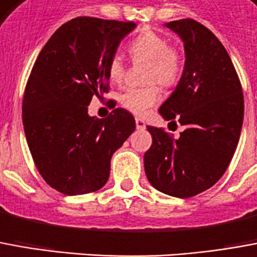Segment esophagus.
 Here are the masks:
<instances>
[{"label":"esophagus","mask_w":257,"mask_h":257,"mask_svg":"<svg viewBox=\"0 0 257 257\" xmlns=\"http://www.w3.org/2000/svg\"><path fill=\"white\" fill-rule=\"evenodd\" d=\"M136 128L138 129H145L146 128V123H145V121L143 119H141V118H136Z\"/></svg>","instance_id":"1"}]
</instances>
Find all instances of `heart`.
Returning a JSON list of instances; mask_svg holds the SVG:
<instances>
[{"label":"heart","mask_w":257,"mask_h":257,"mask_svg":"<svg viewBox=\"0 0 257 257\" xmlns=\"http://www.w3.org/2000/svg\"><path fill=\"white\" fill-rule=\"evenodd\" d=\"M129 53L135 62H147L145 82H157L159 85L168 87L178 80L182 69L181 55L168 44L164 36L152 30L143 32L135 37L129 44ZM107 72L111 82H122L125 75V65L119 55L111 57ZM160 100V89L152 83L145 87H131L119 96V103L123 108L135 115L146 114L150 107Z\"/></svg>","instance_id":"heart-1"}]
</instances>
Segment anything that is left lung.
I'll use <instances>...</instances> for the list:
<instances>
[{
	"instance_id": "8db88e82",
	"label": "left lung",
	"mask_w": 257,
	"mask_h": 257,
	"mask_svg": "<svg viewBox=\"0 0 257 257\" xmlns=\"http://www.w3.org/2000/svg\"><path fill=\"white\" fill-rule=\"evenodd\" d=\"M184 41L185 65L160 115L184 126L178 139L147 126L153 138L145 171L157 191L192 197L221 178L235 153L243 122V94L232 61L220 40L193 19L164 25Z\"/></svg>"
}]
</instances>
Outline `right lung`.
<instances>
[{"label": "right lung", "mask_w": 257, "mask_h": 257, "mask_svg": "<svg viewBox=\"0 0 257 257\" xmlns=\"http://www.w3.org/2000/svg\"><path fill=\"white\" fill-rule=\"evenodd\" d=\"M135 28L75 18L50 37L33 65L22 104L25 135L41 177L64 195L103 188L112 154L135 131L134 115L123 108L105 119L87 112L93 96L108 89V62Z\"/></svg>", "instance_id": "1"}]
</instances>
